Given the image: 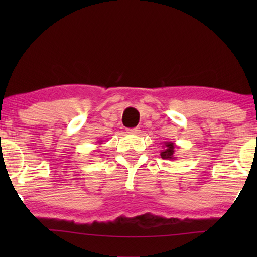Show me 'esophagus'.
Segmentation results:
<instances>
[{
	"label": "esophagus",
	"instance_id": "obj_1",
	"mask_svg": "<svg viewBox=\"0 0 257 257\" xmlns=\"http://www.w3.org/2000/svg\"><path fill=\"white\" fill-rule=\"evenodd\" d=\"M139 132H141V129H139L138 127H136V128H130V129H128V133H129V134H133V135H137Z\"/></svg>",
	"mask_w": 257,
	"mask_h": 257
}]
</instances>
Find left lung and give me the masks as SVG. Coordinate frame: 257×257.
Segmentation results:
<instances>
[{"mask_svg": "<svg viewBox=\"0 0 257 257\" xmlns=\"http://www.w3.org/2000/svg\"><path fill=\"white\" fill-rule=\"evenodd\" d=\"M163 150L161 151V158L164 160H176L175 150L178 149L177 145L172 142H164L163 143Z\"/></svg>", "mask_w": 257, "mask_h": 257, "instance_id": "8db88e82", "label": "left lung"}]
</instances>
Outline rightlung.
I'll list each match as a JSON object with an SVG mask.
<instances>
[{
  "mask_svg": "<svg viewBox=\"0 0 257 257\" xmlns=\"http://www.w3.org/2000/svg\"><path fill=\"white\" fill-rule=\"evenodd\" d=\"M98 143V144H102V141L101 142H97Z\"/></svg>",
  "mask_w": 257,
  "mask_h": 257,
  "instance_id": "obj_1",
  "label": "right lung"
}]
</instances>
